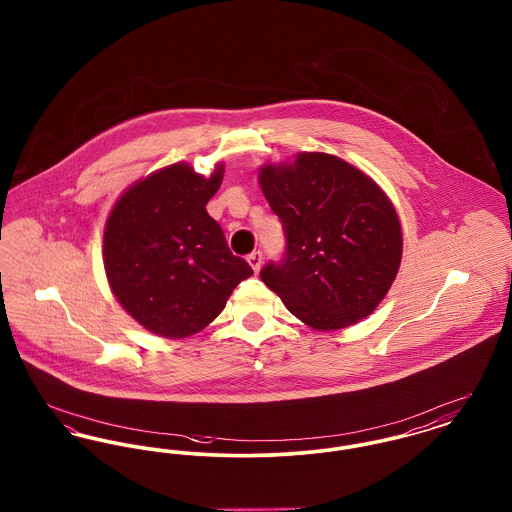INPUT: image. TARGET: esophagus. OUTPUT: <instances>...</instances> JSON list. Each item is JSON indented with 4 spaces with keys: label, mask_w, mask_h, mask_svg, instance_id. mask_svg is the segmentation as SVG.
<instances>
[{
    "label": "esophagus",
    "mask_w": 512,
    "mask_h": 512,
    "mask_svg": "<svg viewBox=\"0 0 512 512\" xmlns=\"http://www.w3.org/2000/svg\"><path fill=\"white\" fill-rule=\"evenodd\" d=\"M247 263L249 267L255 272H259L261 265H263V253L261 251H253L249 257H247Z\"/></svg>",
    "instance_id": "1"
}]
</instances>
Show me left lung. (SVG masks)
<instances>
[{"label": "left lung", "mask_w": 512, "mask_h": 512, "mask_svg": "<svg viewBox=\"0 0 512 512\" xmlns=\"http://www.w3.org/2000/svg\"><path fill=\"white\" fill-rule=\"evenodd\" d=\"M259 185L286 232L284 261L269 263L261 280L317 331L371 315L402 261V228L387 193L327 152L263 164Z\"/></svg>", "instance_id": "8db88e82"}]
</instances>
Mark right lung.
I'll return each mask as SVG.
<instances>
[{
  "instance_id": "1",
  "label": "right lung",
  "mask_w": 512,
  "mask_h": 512,
  "mask_svg": "<svg viewBox=\"0 0 512 512\" xmlns=\"http://www.w3.org/2000/svg\"><path fill=\"white\" fill-rule=\"evenodd\" d=\"M222 178L224 164L205 178L178 162L135 181L108 214L102 259L110 290L156 336L203 331L253 274L205 209Z\"/></svg>"
}]
</instances>
